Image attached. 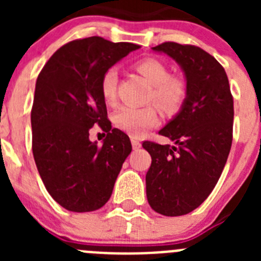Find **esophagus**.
Wrapping results in <instances>:
<instances>
[{"mask_svg": "<svg viewBox=\"0 0 261 261\" xmlns=\"http://www.w3.org/2000/svg\"><path fill=\"white\" fill-rule=\"evenodd\" d=\"M130 141H132V146H133V149H135V150H137V149H140V147H141V142L138 141L137 138L132 137V140H130Z\"/></svg>", "mask_w": 261, "mask_h": 261, "instance_id": "esophagus-1", "label": "esophagus"}]
</instances>
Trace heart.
<instances>
[{
  "label": "heart",
  "instance_id": "b5f03b06",
  "mask_svg": "<svg viewBox=\"0 0 261 261\" xmlns=\"http://www.w3.org/2000/svg\"><path fill=\"white\" fill-rule=\"evenodd\" d=\"M136 70L153 86V100L165 112H175L186 98V85L181 80L170 77L168 69L158 60L145 59L136 64ZM117 71L111 68L100 80V94L107 105H112L116 98ZM114 121L121 130L137 137L146 129L158 123V114L154 107L124 106L116 111Z\"/></svg>",
  "mask_w": 261,
  "mask_h": 261
}]
</instances>
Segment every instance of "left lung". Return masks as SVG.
<instances>
[{
	"label": "left lung",
	"mask_w": 261,
	"mask_h": 261,
	"mask_svg": "<svg viewBox=\"0 0 261 261\" xmlns=\"http://www.w3.org/2000/svg\"><path fill=\"white\" fill-rule=\"evenodd\" d=\"M151 49L180 66L186 98L159 130L174 145L142 144L151 156L146 197L156 213L183 216L205 201L222 174L231 149L234 102L225 69L204 49L171 41Z\"/></svg>",
	"instance_id": "obj_1"
}]
</instances>
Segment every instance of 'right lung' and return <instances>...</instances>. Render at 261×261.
Masks as SVG:
<instances>
[{
  "instance_id": "obj_1",
  "label": "right lung",
  "mask_w": 261,
  "mask_h": 261,
  "mask_svg": "<svg viewBox=\"0 0 261 261\" xmlns=\"http://www.w3.org/2000/svg\"><path fill=\"white\" fill-rule=\"evenodd\" d=\"M137 48L99 36L73 40L53 53L36 80L32 153L45 188L66 211L102 208L132 151L128 136L107 120L100 80ZM95 123L108 132L102 145L88 138Z\"/></svg>"
}]
</instances>
